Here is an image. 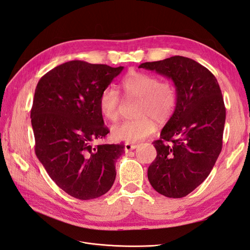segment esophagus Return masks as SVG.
I'll return each mask as SVG.
<instances>
[{"instance_id":"esophagus-1","label":"esophagus","mask_w":250,"mask_h":250,"mask_svg":"<svg viewBox=\"0 0 250 250\" xmlns=\"http://www.w3.org/2000/svg\"><path fill=\"white\" fill-rule=\"evenodd\" d=\"M137 147L136 144H133V143H130V142H125V151H130V150H133Z\"/></svg>"}]
</instances>
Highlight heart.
<instances>
[{
  "label": "heart",
  "instance_id": "1",
  "mask_svg": "<svg viewBox=\"0 0 250 250\" xmlns=\"http://www.w3.org/2000/svg\"><path fill=\"white\" fill-rule=\"evenodd\" d=\"M126 101H137L135 116L112 126V136L117 140L138 142L156 132L157 123H165L173 115L178 104V92L170 81H161L141 71H131L120 84ZM122 99L113 87H106L101 92L99 107L103 116L115 122L119 116Z\"/></svg>",
  "mask_w": 250,
  "mask_h": 250
}]
</instances>
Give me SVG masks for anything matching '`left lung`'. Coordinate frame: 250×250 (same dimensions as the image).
<instances>
[{"mask_svg":"<svg viewBox=\"0 0 250 250\" xmlns=\"http://www.w3.org/2000/svg\"><path fill=\"white\" fill-rule=\"evenodd\" d=\"M139 68L171 79L178 92L174 113L154 141L157 157L147 176L160 194L181 198L208 178L221 152L225 107L220 87L210 70L183 56Z\"/></svg>","mask_w":250,"mask_h":250,"instance_id":"obj_1","label":"left lung"}]
</instances>
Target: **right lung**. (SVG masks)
I'll return each mask as SVG.
<instances>
[{
  "label": "right lung",
  "instance_id": "right-lung-1",
  "mask_svg": "<svg viewBox=\"0 0 250 250\" xmlns=\"http://www.w3.org/2000/svg\"><path fill=\"white\" fill-rule=\"evenodd\" d=\"M123 69L74 60L46 72L36 86L31 109L35 154L56 185L75 198H98L115 181L125 146L93 142L109 133L100 94Z\"/></svg>",
  "mask_w": 250,
  "mask_h": 250
}]
</instances>
